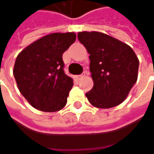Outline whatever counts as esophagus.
Listing matches in <instances>:
<instances>
[{"label": "esophagus", "mask_w": 154, "mask_h": 154, "mask_svg": "<svg viewBox=\"0 0 154 154\" xmlns=\"http://www.w3.org/2000/svg\"><path fill=\"white\" fill-rule=\"evenodd\" d=\"M85 72H83L81 75H78V76L77 77V78L78 79V80H80L81 78H83V77H85Z\"/></svg>", "instance_id": "obj_1"}]
</instances>
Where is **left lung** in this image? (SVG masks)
<instances>
[{"label":"left lung","instance_id":"1","mask_svg":"<svg viewBox=\"0 0 154 154\" xmlns=\"http://www.w3.org/2000/svg\"><path fill=\"white\" fill-rule=\"evenodd\" d=\"M77 38L90 54L94 85L85 93L89 102L102 109L120 104L137 82L136 54L127 44L100 32H79Z\"/></svg>","mask_w":154,"mask_h":154}]
</instances>
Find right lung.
I'll list each match as a JSON object with an SVG mask.
<instances>
[{
	"label": "right lung",
	"instance_id": "obj_1",
	"mask_svg": "<svg viewBox=\"0 0 154 154\" xmlns=\"http://www.w3.org/2000/svg\"><path fill=\"white\" fill-rule=\"evenodd\" d=\"M75 40L73 32L53 33L17 56L14 77L20 92L34 108L54 112L65 106L73 79L64 73L63 54Z\"/></svg>",
	"mask_w": 154,
	"mask_h": 154
}]
</instances>
